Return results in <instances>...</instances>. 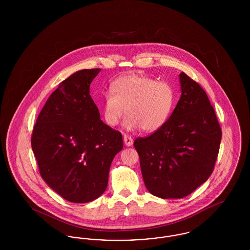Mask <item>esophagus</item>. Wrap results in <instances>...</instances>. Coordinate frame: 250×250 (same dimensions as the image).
I'll list each match as a JSON object with an SVG mask.
<instances>
[{
  "label": "esophagus",
  "instance_id": "1",
  "mask_svg": "<svg viewBox=\"0 0 250 250\" xmlns=\"http://www.w3.org/2000/svg\"><path fill=\"white\" fill-rule=\"evenodd\" d=\"M124 142L126 146H131L133 144V139L131 138V136L124 135Z\"/></svg>",
  "mask_w": 250,
  "mask_h": 250
}]
</instances>
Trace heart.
Listing matches in <instances>:
<instances>
[{"instance_id":"obj_1","label":"heart","mask_w":250,"mask_h":250,"mask_svg":"<svg viewBox=\"0 0 250 250\" xmlns=\"http://www.w3.org/2000/svg\"><path fill=\"white\" fill-rule=\"evenodd\" d=\"M174 101L170 84L157 82L142 75L120 77L111 84V90L103 95L102 115L109 126H115L125 113L124 126L127 130L142 128L155 132L168 118Z\"/></svg>"}]
</instances>
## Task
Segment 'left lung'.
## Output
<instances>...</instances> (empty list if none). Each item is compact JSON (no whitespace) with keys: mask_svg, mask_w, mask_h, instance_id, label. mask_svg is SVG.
Segmentation results:
<instances>
[{"mask_svg":"<svg viewBox=\"0 0 250 250\" xmlns=\"http://www.w3.org/2000/svg\"><path fill=\"white\" fill-rule=\"evenodd\" d=\"M182 95L165 125L134 142L146 188L162 199H181L197 189L214 170L222 132L201 85L179 76Z\"/></svg>","mask_w":250,"mask_h":250,"instance_id":"8db88e82","label":"left lung"}]
</instances>
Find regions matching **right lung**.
<instances>
[{
  "instance_id": "1",
  "label": "right lung",
  "mask_w": 250,
  "mask_h": 250,
  "mask_svg": "<svg viewBox=\"0 0 250 250\" xmlns=\"http://www.w3.org/2000/svg\"><path fill=\"white\" fill-rule=\"evenodd\" d=\"M100 70H80L62 82L41 109L31 139L41 177L75 203L104 193L110 164L124 146L122 134L102 122L90 95Z\"/></svg>"
}]
</instances>
